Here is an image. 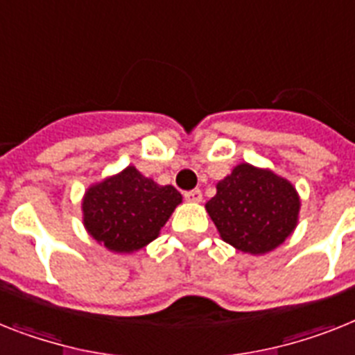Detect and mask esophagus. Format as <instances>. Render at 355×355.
<instances>
[{
  "mask_svg": "<svg viewBox=\"0 0 355 355\" xmlns=\"http://www.w3.org/2000/svg\"><path fill=\"white\" fill-rule=\"evenodd\" d=\"M184 199L190 201V203H199L203 196H201V190L196 189V190H190V192H184Z\"/></svg>",
  "mask_w": 355,
  "mask_h": 355,
  "instance_id": "34e87169",
  "label": "esophagus"
}]
</instances>
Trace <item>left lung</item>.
Here are the masks:
<instances>
[{
    "label": "left lung",
    "instance_id": "1",
    "mask_svg": "<svg viewBox=\"0 0 355 355\" xmlns=\"http://www.w3.org/2000/svg\"><path fill=\"white\" fill-rule=\"evenodd\" d=\"M205 209L225 243L250 256H263L294 234L301 198L283 175L239 163L216 184V196Z\"/></svg>",
    "mask_w": 355,
    "mask_h": 355
}]
</instances>
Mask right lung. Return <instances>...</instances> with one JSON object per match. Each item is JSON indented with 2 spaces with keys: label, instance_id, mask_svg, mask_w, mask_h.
<instances>
[{
  "label": "right lung",
  "instance_id": "right-lung-1",
  "mask_svg": "<svg viewBox=\"0 0 355 355\" xmlns=\"http://www.w3.org/2000/svg\"><path fill=\"white\" fill-rule=\"evenodd\" d=\"M183 196L145 178L134 165L89 184L81 199L83 227L114 254H134L161 234Z\"/></svg>",
  "mask_w": 355,
  "mask_h": 355
}]
</instances>
